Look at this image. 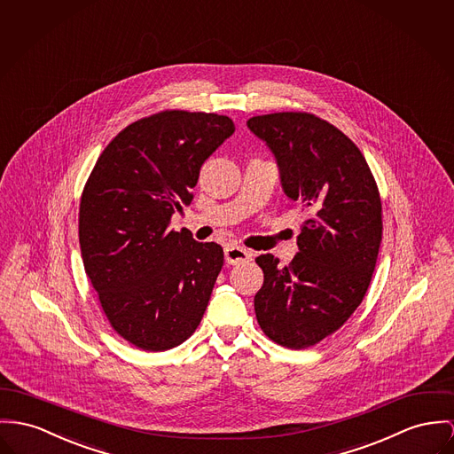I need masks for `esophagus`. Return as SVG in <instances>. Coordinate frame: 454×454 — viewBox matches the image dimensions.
<instances>
[{"instance_id": "obj_1", "label": "esophagus", "mask_w": 454, "mask_h": 454, "mask_svg": "<svg viewBox=\"0 0 454 454\" xmlns=\"http://www.w3.org/2000/svg\"><path fill=\"white\" fill-rule=\"evenodd\" d=\"M224 259L228 264H240L252 259V252L239 245H230L224 248Z\"/></svg>"}]
</instances>
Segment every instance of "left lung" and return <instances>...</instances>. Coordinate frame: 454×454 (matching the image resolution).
I'll return each mask as SVG.
<instances>
[{"mask_svg":"<svg viewBox=\"0 0 454 454\" xmlns=\"http://www.w3.org/2000/svg\"><path fill=\"white\" fill-rule=\"evenodd\" d=\"M247 126L275 153L285 195L311 210L288 266L271 254L255 259L264 283L254 297L262 332L306 349L337 332L370 286L384 230L380 193L361 150L313 114L255 115Z\"/></svg>","mask_w":454,"mask_h":454,"instance_id":"1","label":"left lung"}]
</instances>
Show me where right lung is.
Here are the masks:
<instances>
[{
  "instance_id": "obj_1",
  "label": "right lung",
  "mask_w": 454,
  "mask_h": 454,
  "mask_svg": "<svg viewBox=\"0 0 454 454\" xmlns=\"http://www.w3.org/2000/svg\"><path fill=\"white\" fill-rule=\"evenodd\" d=\"M233 133L226 115L164 110L124 128L86 181L79 206L84 270L110 326L138 349L183 344L207 309L223 248L169 223L193 200L206 159Z\"/></svg>"
}]
</instances>
